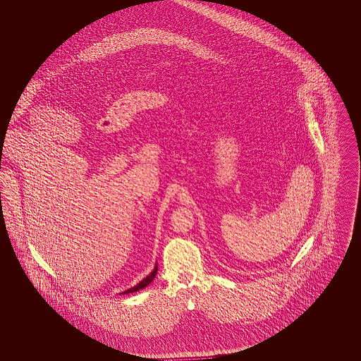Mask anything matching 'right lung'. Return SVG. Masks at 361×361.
<instances>
[{
    "label": "right lung",
    "instance_id": "add662e5",
    "mask_svg": "<svg viewBox=\"0 0 361 361\" xmlns=\"http://www.w3.org/2000/svg\"><path fill=\"white\" fill-rule=\"evenodd\" d=\"M157 271H158V267L155 265L154 269H153V272H152L150 275L147 276V277H145L140 283H137V286H134V287H131V288H128L127 291L121 292V293H123V295H126V293H131V292H137L139 291V290H143L145 287H147V286L154 280L155 275H157Z\"/></svg>",
    "mask_w": 361,
    "mask_h": 361
}]
</instances>
